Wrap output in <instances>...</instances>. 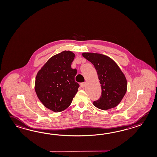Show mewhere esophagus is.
I'll use <instances>...</instances> for the list:
<instances>
[{
    "label": "esophagus",
    "mask_w": 157,
    "mask_h": 157,
    "mask_svg": "<svg viewBox=\"0 0 157 157\" xmlns=\"http://www.w3.org/2000/svg\"><path fill=\"white\" fill-rule=\"evenodd\" d=\"M80 86L82 88H84V87L86 86V82H84V83H82L80 84Z\"/></svg>",
    "instance_id": "esophagus-1"
}]
</instances>
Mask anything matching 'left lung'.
Masks as SVG:
<instances>
[{
  "instance_id": "1",
  "label": "left lung",
  "mask_w": 157,
  "mask_h": 157,
  "mask_svg": "<svg viewBox=\"0 0 157 157\" xmlns=\"http://www.w3.org/2000/svg\"><path fill=\"white\" fill-rule=\"evenodd\" d=\"M82 56L94 65L101 84V96L94 102V105L104 110L115 108L121 102L127 90L124 74L108 56L91 52L83 53Z\"/></svg>"
}]
</instances>
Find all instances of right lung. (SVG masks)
Here are the masks:
<instances>
[{
    "label": "right lung",
    "instance_id": "1",
    "mask_svg": "<svg viewBox=\"0 0 157 157\" xmlns=\"http://www.w3.org/2000/svg\"><path fill=\"white\" fill-rule=\"evenodd\" d=\"M75 54L64 51L51 57L39 70L35 78V91L47 108L59 112L67 108L78 92L75 81L76 69L71 65Z\"/></svg>",
    "mask_w": 157,
    "mask_h": 157
}]
</instances>
